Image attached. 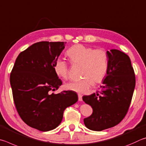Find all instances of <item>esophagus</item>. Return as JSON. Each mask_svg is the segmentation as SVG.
<instances>
[{
	"instance_id": "34e87169",
	"label": "esophagus",
	"mask_w": 146,
	"mask_h": 146,
	"mask_svg": "<svg viewBox=\"0 0 146 146\" xmlns=\"http://www.w3.org/2000/svg\"><path fill=\"white\" fill-rule=\"evenodd\" d=\"M78 99H79V101H82V100H83V99H82V97H83V96L81 95V94H78Z\"/></svg>"
}]
</instances>
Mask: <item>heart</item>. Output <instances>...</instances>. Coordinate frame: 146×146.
<instances>
[{"mask_svg":"<svg viewBox=\"0 0 146 146\" xmlns=\"http://www.w3.org/2000/svg\"><path fill=\"white\" fill-rule=\"evenodd\" d=\"M66 54L74 65H81L82 79L69 81L65 84L67 90L83 93L95 84L101 83L105 78L108 68V55L104 48H94L82 44L69 48ZM54 70L59 78L66 80L70 76L68 64L58 58L54 65Z\"/></svg>","mask_w":146,"mask_h":146,"instance_id":"b5f03b06","label":"heart"}]
</instances>
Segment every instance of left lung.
<instances>
[{
  "instance_id": "obj_1",
  "label": "left lung",
  "mask_w": 146,
  "mask_h": 146,
  "mask_svg": "<svg viewBox=\"0 0 146 146\" xmlns=\"http://www.w3.org/2000/svg\"><path fill=\"white\" fill-rule=\"evenodd\" d=\"M108 68L103 85L96 94L84 96L83 100L93 109L90 117L84 119L86 127L94 131L110 128L126 116L135 86V74L131 60L117 49L107 51Z\"/></svg>"
}]
</instances>
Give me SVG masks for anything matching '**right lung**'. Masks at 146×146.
Returning a JSON list of instances; mask_svg holds the SVG:
<instances>
[{"mask_svg":"<svg viewBox=\"0 0 146 146\" xmlns=\"http://www.w3.org/2000/svg\"><path fill=\"white\" fill-rule=\"evenodd\" d=\"M64 42L35 43L19 54L10 74L15 107L25 124L42 131L55 129L63 111L78 100L74 91L51 92L62 85L54 65Z\"/></svg>","mask_w":146,"mask_h":146,"instance_id":"add662e5","label":"right lung"}]
</instances>
